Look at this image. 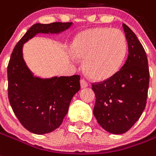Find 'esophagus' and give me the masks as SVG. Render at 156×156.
Returning a JSON list of instances; mask_svg holds the SVG:
<instances>
[{"mask_svg":"<svg viewBox=\"0 0 156 156\" xmlns=\"http://www.w3.org/2000/svg\"><path fill=\"white\" fill-rule=\"evenodd\" d=\"M80 85H81L82 89H84V88H86L88 87V83H87L84 80H80Z\"/></svg>","mask_w":156,"mask_h":156,"instance_id":"34e87169","label":"esophagus"}]
</instances>
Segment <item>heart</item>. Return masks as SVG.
I'll return each mask as SVG.
<instances>
[{"instance_id":"1","label":"heart","mask_w":156,"mask_h":156,"mask_svg":"<svg viewBox=\"0 0 156 156\" xmlns=\"http://www.w3.org/2000/svg\"><path fill=\"white\" fill-rule=\"evenodd\" d=\"M127 50L124 33L118 29L96 27L80 33L72 44L73 56L84 60V68L96 80L107 79L121 67ZM75 62L74 58H72Z\"/></svg>"}]
</instances>
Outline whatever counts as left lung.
Wrapping results in <instances>:
<instances>
[{
  "label": "left lung",
  "mask_w": 156,
  "mask_h": 156,
  "mask_svg": "<svg viewBox=\"0 0 156 156\" xmlns=\"http://www.w3.org/2000/svg\"><path fill=\"white\" fill-rule=\"evenodd\" d=\"M129 54L119 72L93 84L96 96L94 115L98 123L113 134L127 132L146 107L150 73L145 49L132 30L123 23Z\"/></svg>",
  "instance_id": "1"
}]
</instances>
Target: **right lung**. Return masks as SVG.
<instances>
[{"label":"right lung","mask_w":156,"mask_h":156,"mask_svg":"<svg viewBox=\"0 0 156 156\" xmlns=\"http://www.w3.org/2000/svg\"><path fill=\"white\" fill-rule=\"evenodd\" d=\"M72 25L58 22L32 25L17 43L9 59V103L22 125L36 134L49 133L61 125L72 98L80 89V77L35 76L24 61L23 44L38 34H60Z\"/></svg>","instance_id":"1"}]
</instances>
